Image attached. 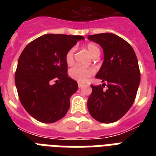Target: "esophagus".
I'll return each instance as SVG.
<instances>
[{"label":"esophagus","instance_id":"esophagus-1","mask_svg":"<svg viewBox=\"0 0 156 156\" xmlns=\"http://www.w3.org/2000/svg\"><path fill=\"white\" fill-rule=\"evenodd\" d=\"M83 87H84L83 84H82V83H78V88H83Z\"/></svg>","mask_w":156,"mask_h":156}]
</instances>
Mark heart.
Here are the masks:
<instances>
[{
	"label": "heart",
	"mask_w": 156,
	"mask_h": 156,
	"mask_svg": "<svg viewBox=\"0 0 156 156\" xmlns=\"http://www.w3.org/2000/svg\"><path fill=\"white\" fill-rule=\"evenodd\" d=\"M87 49L90 56L93 58L96 56H100V51L97 45L95 44H89L87 45ZM66 61L68 64L73 63V49H70L66 56ZM94 73V70L91 68H83L80 66H75L70 69L69 70V76L71 78L76 80L78 83H85L88 78Z\"/></svg>",
	"instance_id": "1"
}]
</instances>
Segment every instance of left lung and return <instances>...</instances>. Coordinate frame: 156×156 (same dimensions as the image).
<instances>
[{
  "label": "left lung",
  "instance_id": "left-lung-1",
  "mask_svg": "<svg viewBox=\"0 0 156 156\" xmlns=\"http://www.w3.org/2000/svg\"><path fill=\"white\" fill-rule=\"evenodd\" d=\"M88 40L102 47L104 61L95 75L107 83L91 86L87 108L90 116L101 123H112L129 110L140 83V71L131 45L112 33L89 35Z\"/></svg>",
  "mask_w": 156,
  "mask_h": 156
}]
</instances>
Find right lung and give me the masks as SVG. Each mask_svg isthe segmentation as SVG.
Returning <instances> with one entry per match:
<instances>
[{
  "label": "right lung",
  "mask_w": 156,
  "mask_h": 156,
  "mask_svg": "<svg viewBox=\"0 0 156 156\" xmlns=\"http://www.w3.org/2000/svg\"><path fill=\"white\" fill-rule=\"evenodd\" d=\"M84 39L82 35L47 34L24 48L18 61L15 84L26 111L42 123L66 116L78 83L68 77L66 53Z\"/></svg>",
  "instance_id": "obj_1"
}]
</instances>
